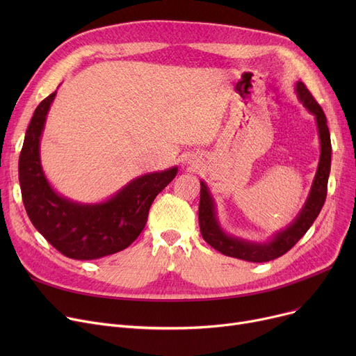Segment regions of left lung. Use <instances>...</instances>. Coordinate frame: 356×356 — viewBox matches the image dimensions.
Segmentation results:
<instances>
[{"instance_id":"obj_1","label":"left lung","mask_w":356,"mask_h":356,"mask_svg":"<svg viewBox=\"0 0 356 356\" xmlns=\"http://www.w3.org/2000/svg\"><path fill=\"white\" fill-rule=\"evenodd\" d=\"M297 98L303 106L314 115L317 131L321 140V159L317 164V170L312 183L309 196L303 204L302 211L297 213L294 220L284 229L274 234L266 242H254L244 238H238L227 234L220 227L216 203L208 188V184L200 180V202H199V227L203 239L222 252L223 255L239 258L250 263H267L275 259L291 250L296 242L300 239L309 228L313 225L314 219L321 213L327 195V179L330 173L332 144L327 128V120L321 105L314 101L312 93L307 90L303 82L296 83Z\"/></svg>"}]
</instances>
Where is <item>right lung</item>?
Returning <instances> with one entry per match:
<instances>
[{"instance_id": "add662e5", "label": "right lung", "mask_w": 356, "mask_h": 356, "mask_svg": "<svg viewBox=\"0 0 356 356\" xmlns=\"http://www.w3.org/2000/svg\"><path fill=\"white\" fill-rule=\"evenodd\" d=\"M56 92L35 108L18 160L26 212L47 242L73 259H97L125 250L145 227L149 207L170 183L177 167L147 173L99 203H81L56 192L40 160V140Z\"/></svg>"}]
</instances>
